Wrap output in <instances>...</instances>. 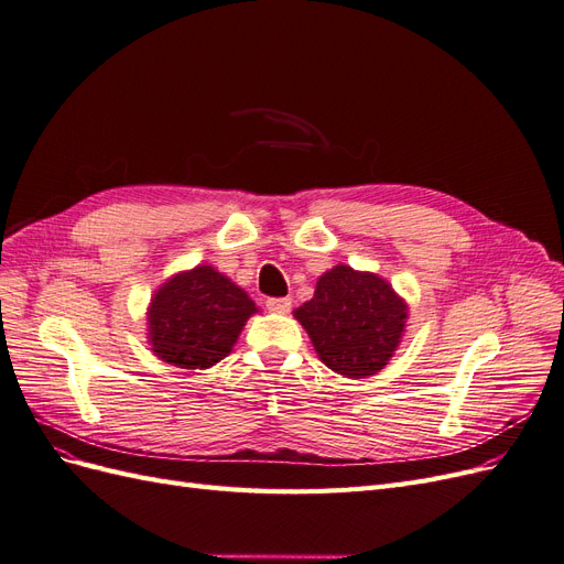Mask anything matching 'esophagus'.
Wrapping results in <instances>:
<instances>
[{
	"label": "esophagus",
	"mask_w": 564,
	"mask_h": 564,
	"mask_svg": "<svg viewBox=\"0 0 564 564\" xmlns=\"http://www.w3.org/2000/svg\"><path fill=\"white\" fill-rule=\"evenodd\" d=\"M265 305L270 313H289L292 311V299H268Z\"/></svg>",
	"instance_id": "esophagus-1"
}]
</instances>
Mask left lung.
Returning a JSON list of instances; mask_svg holds the SVG:
<instances>
[{
	"label": "left lung",
	"mask_w": 564,
	"mask_h": 564,
	"mask_svg": "<svg viewBox=\"0 0 564 564\" xmlns=\"http://www.w3.org/2000/svg\"><path fill=\"white\" fill-rule=\"evenodd\" d=\"M319 360L346 379L379 373L395 355L406 303L373 272L334 265L317 280L315 296L294 311Z\"/></svg>",
	"instance_id": "1"
}]
</instances>
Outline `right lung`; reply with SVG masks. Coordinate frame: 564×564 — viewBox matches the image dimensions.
I'll use <instances>...</instances> for the list:
<instances>
[{
	"label": "right lung",
	"instance_id": "add662e5",
	"mask_svg": "<svg viewBox=\"0 0 564 564\" xmlns=\"http://www.w3.org/2000/svg\"><path fill=\"white\" fill-rule=\"evenodd\" d=\"M259 313L245 289L212 265L166 280L148 308V340L160 360L209 369L228 357L245 322Z\"/></svg>",
	"mask_w": 564,
	"mask_h": 564
}]
</instances>
